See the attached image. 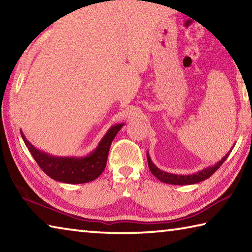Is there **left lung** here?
<instances>
[{"label":"left lung","instance_id":"1","mask_svg":"<svg viewBox=\"0 0 252 252\" xmlns=\"http://www.w3.org/2000/svg\"><path fill=\"white\" fill-rule=\"evenodd\" d=\"M230 151L219 162H217L216 164H213L211 167H208L206 169L201 170V171H199L197 173H192V174H174V173L165 172L163 170H160L159 168L156 167L155 163L151 161L149 152H147V159H148L149 169H150L151 173L157 179H159L161 182L169 183V185H174V186H187V185H194V183L201 182L203 180H207L208 178H210L212 174L220 168V165L227 160V158L230 155Z\"/></svg>","mask_w":252,"mask_h":252}]
</instances>
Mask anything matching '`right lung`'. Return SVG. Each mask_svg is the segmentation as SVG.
I'll return each mask as SVG.
<instances>
[{"mask_svg": "<svg viewBox=\"0 0 252 252\" xmlns=\"http://www.w3.org/2000/svg\"><path fill=\"white\" fill-rule=\"evenodd\" d=\"M125 123L112 126L90 155L85 157H57L36 149L29 142L22 130L21 135L34 160L50 178L55 181L78 185L93 181L103 172L113 139Z\"/></svg>", "mask_w": 252, "mask_h": 252, "instance_id": "1", "label": "right lung"}]
</instances>
